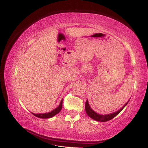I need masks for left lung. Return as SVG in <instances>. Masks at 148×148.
Wrapping results in <instances>:
<instances>
[{
  "mask_svg": "<svg viewBox=\"0 0 148 148\" xmlns=\"http://www.w3.org/2000/svg\"><path fill=\"white\" fill-rule=\"evenodd\" d=\"M129 100H128V101L126 103H125L123 108H121L120 109L118 110V111H116L113 113H110V114L103 115V114H98V113H97L96 112L94 111L91 108V107L90 106L88 100H86V102L85 103V111H86V114L88 115L91 118L94 119V120H95L97 121H100V122L108 121L111 120V119H112L113 118H114L116 116H117L119 113L127 105V103L128 102H129Z\"/></svg>",
  "mask_w": 148,
  "mask_h": 148,
  "instance_id": "8db88e82",
  "label": "left lung"
}]
</instances>
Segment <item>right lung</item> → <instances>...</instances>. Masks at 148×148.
<instances>
[{
    "mask_svg": "<svg viewBox=\"0 0 148 148\" xmlns=\"http://www.w3.org/2000/svg\"><path fill=\"white\" fill-rule=\"evenodd\" d=\"M62 100H61L60 103V104L57 108L55 109H53L51 112H49L48 113H43V114H41V113H40V114H34V113H32V114L35 116H36V117L39 118L44 119V118H51L53 116L56 115V114H58V113L61 111V109L62 108Z\"/></svg>",
    "mask_w": 148,
    "mask_h": 148,
    "instance_id": "add662e5",
    "label": "right lung"
}]
</instances>
